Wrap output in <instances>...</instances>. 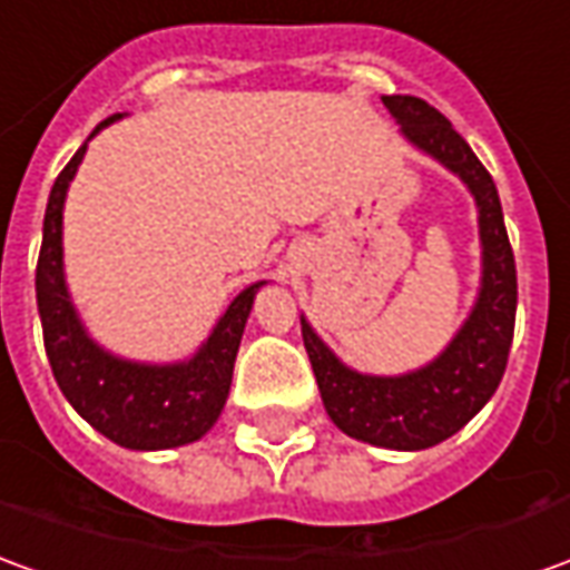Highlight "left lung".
<instances>
[{
  "label": "left lung",
  "mask_w": 570,
  "mask_h": 570,
  "mask_svg": "<svg viewBox=\"0 0 570 570\" xmlns=\"http://www.w3.org/2000/svg\"><path fill=\"white\" fill-rule=\"evenodd\" d=\"M401 135L463 178L479 206L481 289L451 345L432 364L404 376H367L345 367L302 317V340L330 420L345 435L389 451H425L456 435L503 380L515 330V256L491 173L451 119L413 95H382Z\"/></svg>",
  "instance_id": "obj_1"
}]
</instances>
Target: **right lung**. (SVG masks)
<instances>
[{
  "instance_id": "add662e5",
  "label": "right lung",
  "mask_w": 570,
  "mask_h": 570,
  "mask_svg": "<svg viewBox=\"0 0 570 570\" xmlns=\"http://www.w3.org/2000/svg\"><path fill=\"white\" fill-rule=\"evenodd\" d=\"M119 114L107 117L91 135L110 126ZM86 145L73 154L46 206L42 249L36 265V305L42 317V340L51 373L63 397L79 416L129 451H166L203 438L216 425L228 401L230 373L240 348L246 317L262 284L246 286L218 317L216 330L194 357L178 364H138L105 352L86 333L63 281V197L82 163Z\"/></svg>"
}]
</instances>
